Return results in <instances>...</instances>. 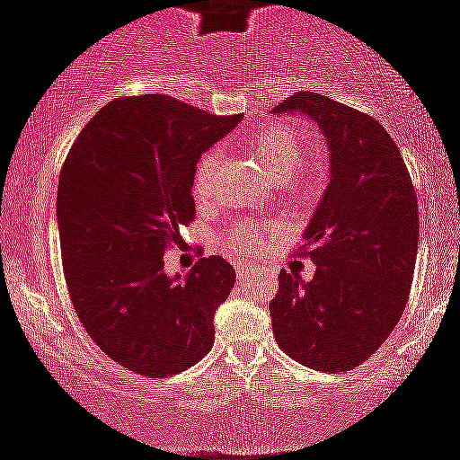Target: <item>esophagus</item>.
<instances>
[{
    "mask_svg": "<svg viewBox=\"0 0 460 460\" xmlns=\"http://www.w3.org/2000/svg\"><path fill=\"white\" fill-rule=\"evenodd\" d=\"M235 272H238V277H249L253 269L249 264H235Z\"/></svg>",
    "mask_w": 460,
    "mask_h": 460,
    "instance_id": "obj_1",
    "label": "esophagus"
}]
</instances>
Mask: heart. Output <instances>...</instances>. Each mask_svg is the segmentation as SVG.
Masks as SVG:
<instances>
[{"label":"heart","instance_id":"1","mask_svg":"<svg viewBox=\"0 0 460 460\" xmlns=\"http://www.w3.org/2000/svg\"><path fill=\"white\" fill-rule=\"evenodd\" d=\"M246 150L269 170L275 181H284V188L290 199L304 200L319 188V168L305 165V156L310 155V133L292 122H275L255 128L244 139ZM218 164V153L211 150L200 156L194 172V199L207 203L211 199V183L214 170ZM261 229L255 225H238L226 234V244L231 249L249 251L260 244Z\"/></svg>","mask_w":460,"mask_h":460}]
</instances>
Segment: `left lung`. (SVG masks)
Listing matches in <instances>:
<instances>
[{"label": "left lung", "mask_w": 460, "mask_h": 460, "mask_svg": "<svg viewBox=\"0 0 460 460\" xmlns=\"http://www.w3.org/2000/svg\"><path fill=\"white\" fill-rule=\"evenodd\" d=\"M310 115L327 137L332 181L305 244L314 277L279 272L272 334L292 360L338 373L362 365L391 336L408 304L419 242L417 194L402 153L371 115L296 91L272 113Z\"/></svg>", "instance_id": "8db88e82"}]
</instances>
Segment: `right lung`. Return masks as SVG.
I'll return each mask as SVG.
<instances>
[{"mask_svg": "<svg viewBox=\"0 0 460 460\" xmlns=\"http://www.w3.org/2000/svg\"><path fill=\"white\" fill-rule=\"evenodd\" d=\"M240 119L170 95H124L89 119L65 159L57 214L69 299L91 341L126 371L174 376L214 345L234 266L200 257L172 279L164 253L196 218V161Z\"/></svg>", "mask_w": 460, "mask_h": 460, "instance_id": "right-lung-1", "label": "right lung"}]
</instances>
